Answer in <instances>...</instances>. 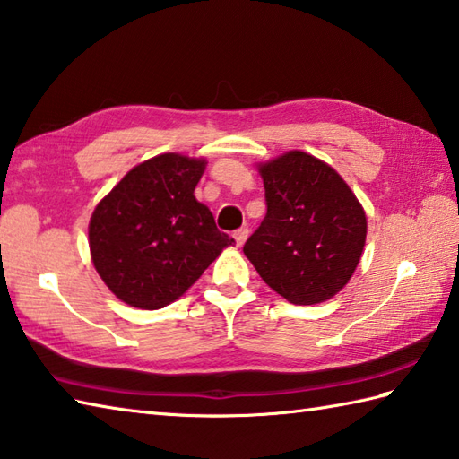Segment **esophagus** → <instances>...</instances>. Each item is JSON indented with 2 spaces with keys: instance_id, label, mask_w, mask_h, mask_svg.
<instances>
[{
  "instance_id": "34e87169",
  "label": "esophagus",
  "mask_w": 459,
  "mask_h": 459,
  "mask_svg": "<svg viewBox=\"0 0 459 459\" xmlns=\"http://www.w3.org/2000/svg\"><path fill=\"white\" fill-rule=\"evenodd\" d=\"M232 237H235L237 245L242 247V245H245V242H247V238H248V229H247V227H245V229H238V230H235V235H232Z\"/></svg>"
}]
</instances>
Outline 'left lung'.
Returning <instances> with one entry per match:
<instances>
[{"mask_svg": "<svg viewBox=\"0 0 459 459\" xmlns=\"http://www.w3.org/2000/svg\"><path fill=\"white\" fill-rule=\"evenodd\" d=\"M266 217L245 255L274 292L299 307L348 284L366 242V212L334 169L304 151L258 165Z\"/></svg>", "mask_w": 459, "mask_h": 459, "instance_id": "left-lung-1", "label": "left lung"}]
</instances>
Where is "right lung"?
<instances>
[{
  "label": "right lung",
  "mask_w": 459,
  "mask_h": 459,
  "mask_svg": "<svg viewBox=\"0 0 459 459\" xmlns=\"http://www.w3.org/2000/svg\"><path fill=\"white\" fill-rule=\"evenodd\" d=\"M206 160L165 152L133 167L95 206L89 248L95 271L125 304L157 310L196 282L235 245L195 199Z\"/></svg>",
  "instance_id": "1"
}]
</instances>
